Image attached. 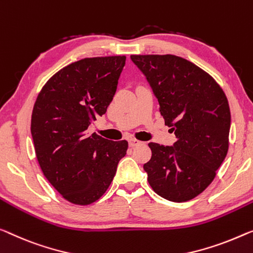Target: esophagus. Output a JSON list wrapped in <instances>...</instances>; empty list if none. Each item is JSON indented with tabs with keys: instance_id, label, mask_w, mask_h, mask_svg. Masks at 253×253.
Listing matches in <instances>:
<instances>
[{
	"instance_id": "1",
	"label": "esophagus",
	"mask_w": 253,
	"mask_h": 253,
	"mask_svg": "<svg viewBox=\"0 0 253 253\" xmlns=\"http://www.w3.org/2000/svg\"><path fill=\"white\" fill-rule=\"evenodd\" d=\"M143 142L138 141V139H135V138H130L129 141H128V144H129V146H131V148H134V146H137L139 144H142Z\"/></svg>"
}]
</instances>
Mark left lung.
<instances>
[{"instance_id": "1", "label": "left lung", "mask_w": 253, "mask_h": 253, "mask_svg": "<svg viewBox=\"0 0 253 253\" xmlns=\"http://www.w3.org/2000/svg\"><path fill=\"white\" fill-rule=\"evenodd\" d=\"M174 131L170 146L149 143L152 157L143 168L161 198L185 202L212 182L228 151L231 111L224 90L198 66L179 56L130 55Z\"/></svg>"}]
</instances>
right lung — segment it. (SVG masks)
I'll list each match as a JSON object with an SVG mask.
<instances>
[{
	"label": "right lung",
	"mask_w": 253,
	"mask_h": 253,
	"mask_svg": "<svg viewBox=\"0 0 253 253\" xmlns=\"http://www.w3.org/2000/svg\"><path fill=\"white\" fill-rule=\"evenodd\" d=\"M126 56L79 60L44 85L34 105L32 131L44 176L63 198L89 205L108 190L127 141L87 134L114 99Z\"/></svg>",
	"instance_id": "right-lung-1"
}]
</instances>
